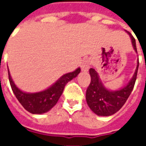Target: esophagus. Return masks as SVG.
<instances>
[{"label":"esophagus","mask_w":146,"mask_h":146,"mask_svg":"<svg viewBox=\"0 0 146 146\" xmlns=\"http://www.w3.org/2000/svg\"><path fill=\"white\" fill-rule=\"evenodd\" d=\"M89 69H90V61L89 60L84 61L82 65H81V70H82V71L87 72V71H88Z\"/></svg>","instance_id":"esophagus-1"}]
</instances>
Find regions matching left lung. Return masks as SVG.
I'll return each mask as SVG.
<instances>
[{
	"label": "left lung",
	"instance_id": "obj_1",
	"mask_svg": "<svg viewBox=\"0 0 146 146\" xmlns=\"http://www.w3.org/2000/svg\"><path fill=\"white\" fill-rule=\"evenodd\" d=\"M127 33L131 38L133 48L137 52L135 39L132 36L131 33L129 32H127ZM138 66L139 62L138 61L135 74L128 84L122 89L114 92L110 91L105 88L101 80L99 79L98 73L95 69L91 68L89 70V73L91 75V83L86 92V100L90 109L98 116H111L119 111L127 100L134 88L137 78Z\"/></svg>",
	"mask_w": 146,
	"mask_h": 146
}]
</instances>
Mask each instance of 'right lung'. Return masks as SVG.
Masks as SVG:
<instances>
[{"instance_id":"add662e5","label":"right lung","mask_w":146,"mask_h":146,"mask_svg":"<svg viewBox=\"0 0 146 146\" xmlns=\"http://www.w3.org/2000/svg\"><path fill=\"white\" fill-rule=\"evenodd\" d=\"M8 79L13 93L24 109L33 114H42L47 113L51 108L54 107L62 94L66 84L80 73V68L76 69L72 73L65 74L50 88L36 93L22 92L13 82L8 69Z\"/></svg>"}]
</instances>
